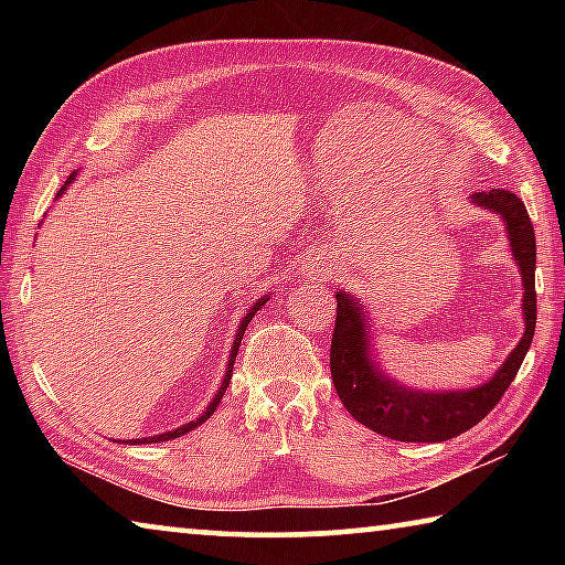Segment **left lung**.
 <instances>
[{"instance_id":"obj_1","label":"left lung","mask_w":565,"mask_h":565,"mask_svg":"<svg viewBox=\"0 0 565 565\" xmlns=\"http://www.w3.org/2000/svg\"><path fill=\"white\" fill-rule=\"evenodd\" d=\"M473 204L491 209L505 222L511 252L523 274L525 333L489 384L471 391L424 394L398 386L369 359V333L353 296L337 291V323L331 337V379L349 414L371 431L394 441L434 444L461 436L499 404L519 374L535 331V234L523 202L511 191H476Z\"/></svg>"}]
</instances>
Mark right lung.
<instances>
[{
  "mask_svg": "<svg viewBox=\"0 0 565 565\" xmlns=\"http://www.w3.org/2000/svg\"><path fill=\"white\" fill-rule=\"evenodd\" d=\"M74 179V174L70 177V181ZM70 181H64V186L60 189V194H64L66 191V184H70ZM56 194V196H60ZM266 303V299H262V301H256V306L252 311L246 313L244 317V321L238 323V333H236V339H234V347H232V356H228V366H226V376H224V381H222V388H218V394L214 396V401L212 404H209V408L204 411V416L202 418H196V420H191V424H186V426H181V428H174V431H167V434H159V436H149V438H131L129 444H157V441H169V438H179V436H184V434H189V431H194V428L199 426V424H204V420L214 414V408L218 406V401H222V396H224V391H226V386H228V381H232V371H234V361H236V351H238V343H242V337H244V331H246V327H248V321L254 319V313L259 311V306H264Z\"/></svg>",
  "mask_w": 565,
  "mask_h": 565,
  "instance_id": "obj_1",
  "label": "right lung"
}]
</instances>
